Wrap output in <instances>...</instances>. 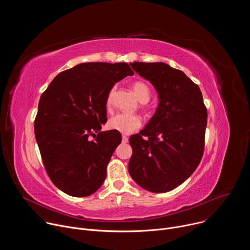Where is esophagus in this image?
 <instances>
[{"label": "esophagus", "mask_w": 250, "mask_h": 250, "mask_svg": "<svg viewBox=\"0 0 250 250\" xmlns=\"http://www.w3.org/2000/svg\"><path fill=\"white\" fill-rule=\"evenodd\" d=\"M122 139H123L124 144H126V142L128 141V138H127V136H125V135H123V136H122Z\"/></svg>", "instance_id": "34e87169"}]
</instances>
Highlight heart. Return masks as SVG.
<instances>
[{"label":"heart","instance_id":"b5f03b06","mask_svg":"<svg viewBox=\"0 0 250 250\" xmlns=\"http://www.w3.org/2000/svg\"><path fill=\"white\" fill-rule=\"evenodd\" d=\"M133 93L141 103H146L150 98L149 87L144 82H136L132 86ZM112 104V93L106 99V106ZM141 125V119L137 115L119 113L113 116L108 122V127L110 129L120 131L125 134H130L138 129Z\"/></svg>","mask_w":250,"mask_h":250}]
</instances>
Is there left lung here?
Instances as JSON below:
<instances>
[{"label": "left lung", "mask_w": 250, "mask_h": 250, "mask_svg": "<svg viewBox=\"0 0 250 250\" xmlns=\"http://www.w3.org/2000/svg\"><path fill=\"white\" fill-rule=\"evenodd\" d=\"M129 64L152 84L159 103L146 126L129 137L128 172L142 189L165 193L186 181L202 159L208 118L203 95L183 71L166 63Z\"/></svg>", "instance_id": "1"}]
</instances>
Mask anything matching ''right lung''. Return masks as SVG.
Segmentation results:
<instances>
[{"label":"right lung","mask_w":250,"mask_h":250,"mask_svg":"<svg viewBox=\"0 0 250 250\" xmlns=\"http://www.w3.org/2000/svg\"><path fill=\"white\" fill-rule=\"evenodd\" d=\"M132 75L125 62L80 63L59 73L42 95L35 139L49 178L67 195L87 197L103 185L122 141L119 131L101 130L106 99L116 83Z\"/></svg>","instance_id":"right-lung-1"}]
</instances>
